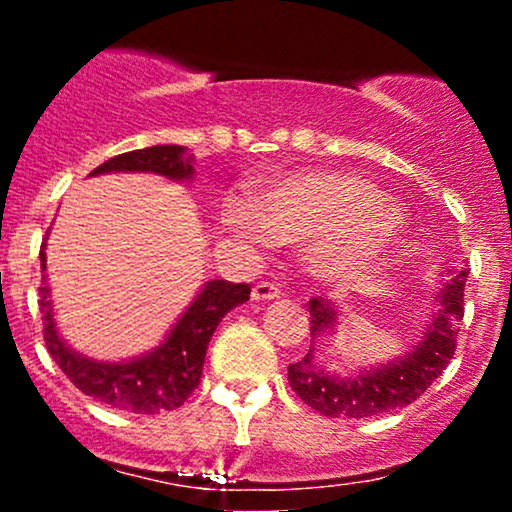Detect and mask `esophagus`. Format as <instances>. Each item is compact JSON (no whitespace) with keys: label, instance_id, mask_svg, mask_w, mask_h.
<instances>
[{"label":"esophagus","instance_id":"1","mask_svg":"<svg viewBox=\"0 0 512 512\" xmlns=\"http://www.w3.org/2000/svg\"><path fill=\"white\" fill-rule=\"evenodd\" d=\"M276 298H281V289L269 281H262L252 289V301H276Z\"/></svg>","mask_w":512,"mask_h":512}]
</instances>
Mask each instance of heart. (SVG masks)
I'll return each mask as SVG.
<instances>
[{"label":"heart","instance_id":"1","mask_svg":"<svg viewBox=\"0 0 512 512\" xmlns=\"http://www.w3.org/2000/svg\"><path fill=\"white\" fill-rule=\"evenodd\" d=\"M223 223L252 245L305 243V269L327 286L375 272L407 236V219L378 185L330 168L281 175L255 202L231 197Z\"/></svg>","mask_w":512,"mask_h":512}]
</instances>
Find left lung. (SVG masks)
Listing matches in <instances>:
<instances>
[{
	"instance_id": "1",
	"label": "left lung",
	"mask_w": 512,
	"mask_h": 512,
	"mask_svg": "<svg viewBox=\"0 0 512 512\" xmlns=\"http://www.w3.org/2000/svg\"><path fill=\"white\" fill-rule=\"evenodd\" d=\"M450 279L433 293V310L424 325V337L392 361L356 370L351 375L332 373L322 366L325 339L337 332L342 310L327 298L310 301V349L289 366V383L308 407L322 416L366 419L407 407L424 395L455 354L457 325L464 315V284L469 269H448Z\"/></svg>"
}]
</instances>
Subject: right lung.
<instances>
[{"label": "right lung", "instance_id": "add662e5", "mask_svg": "<svg viewBox=\"0 0 512 512\" xmlns=\"http://www.w3.org/2000/svg\"><path fill=\"white\" fill-rule=\"evenodd\" d=\"M108 173H154L173 182H190L195 178V156L187 154L185 146L158 144L108 158L91 170V175ZM45 262L48 257L43 243L40 245L43 272L48 269ZM45 281L48 274H43V286H40V313L45 325V346L52 361L84 395L134 414H158L185 404L202 378L211 334L219 327L223 315L250 298L248 284H231L226 279L204 281L202 289L156 349L122 361H98L79 354L64 342L52 313L50 286Z\"/></svg>", "mask_w": 512, "mask_h": 512}]
</instances>
